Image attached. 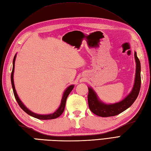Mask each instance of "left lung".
Masks as SVG:
<instances>
[{
    "label": "left lung",
    "mask_w": 151,
    "mask_h": 151,
    "mask_svg": "<svg viewBox=\"0 0 151 151\" xmlns=\"http://www.w3.org/2000/svg\"><path fill=\"white\" fill-rule=\"evenodd\" d=\"M134 58L136 63L134 84L132 91L122 101L114 104H106L99 99L93 89L88 87V105L93 113L103 117L115 116L126 110L136 101L141 87V64L136 51L134 52Z\"/></svg>",
    "instance_id": "1"
}]
</instances>
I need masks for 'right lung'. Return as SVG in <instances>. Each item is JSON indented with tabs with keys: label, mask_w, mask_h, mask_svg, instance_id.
Returning a JSON list of instances; mask_svg holds the SVG:
<instances>
[{
	"label": "right lung",
	"mask_w": 151,
	"mask_h": 151,
	"mask_svg": "<svg viewBox=\"0 0 151 151\" xmlns=\"http://www.w3.org/2000/svg\"><path fill=\"white\" fill-rule=\"evenodd\" d=\"M16 56H17V54H15V55L14 58V60H13V69H12V74H11V82H12V88H13V91H14V94L15 96V98L17 101V103L19 104V106H20L22 110H24L26 113L28 115H30V116L35 117L36 119H41V120H48V119H56L57 117H60L61 115L62 114V113L64 111V109H65V102H66V99L68 97V95H69V93L73 90V89L75 87V86L73 84L69 86V87H67L65 90L64 91L63 95H62V100H61V103L59 108L57 109L56 111H55L54 112L53 114H45V115H42V114H37L34 113V112L32 111L31 110H30L29 109L27 108L25 105L22 103V101H21V99H19V96L16 92L15 88V85H14V69H15V58Z\"/></svg>",
	"instance_id": "add662e5"
}]
</instances>
